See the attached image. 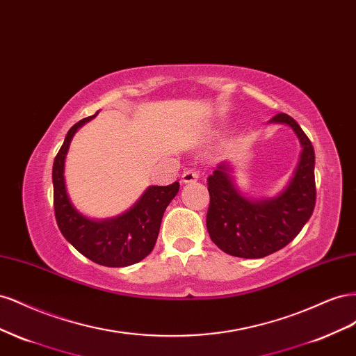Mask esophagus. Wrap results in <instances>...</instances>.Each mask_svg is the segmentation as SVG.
I'll list each match as a JSON object with an SVG mask.
<instances>
[{
	"mask_svg": "<svg viewBox=\"0 0 356 356\" xmlns=\"http://www.w3.org/2000/svg\"><path fill=\"white\" fill-rule=\"evenodd\" d=\"M199 177H200V174L197 169H187V170H184V174H182L181 181L182 182H196L199 179Z\"/></svg>",
	"mask_w": 356,
	"mask_h": 356,
	"instance_id": "obj_1",
	"label": "esophagus"
}]
</instances>
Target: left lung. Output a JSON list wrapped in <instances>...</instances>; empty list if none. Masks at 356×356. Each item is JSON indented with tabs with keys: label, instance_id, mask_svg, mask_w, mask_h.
I'll return each instance as SVG.
<instances>
[{
	"label": "left lung",
	"instance_id": "obj_1",
	"mask_svg": "<svg viewBox=\"0 0 356 356\" xmlns=\"http://www.w3.org/2000/svg\"><path fill=\"white\" fill-rule=\"evenodd\" d=\"M273 123H286L298 136L303 152L289 186L270 200L251 202L233 186L227 163L208 177L207 227L221 251L241 258H263L282 250L305 227L316 202L315 152L293 117L276 114Z\"/></svg>",
	"mask_w": 356,
	"mask_h": 356
}]
</instances>
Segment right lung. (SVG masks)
<instances>
[{"mask_svg": "<svg viewBox=\"0 0 356 356\" xmlns=\"http://www.w3.org/2000/svg\"><path fill=\"white\" fill-rule=\"evenodd\" d=\"M93 115L83 118L70 129L53 163V207L56 222L63 238L93 263L106 267L131 266L144 260L153 251L161 218L170 200L177 196L179 182L149 187L135 207L118 218L93 221L83 217L68 199L63 163L74 134Z\"/></svg>", "mask_w": 356, "mask_h": 356, "instance_id": "right-lung-1", "label": "right lung"}]
</instances>
